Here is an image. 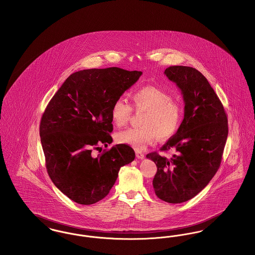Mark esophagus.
<instances>
[{"label":"esophagus","mask_w":255,"mask_h":255,"mask_svg":"<svg viewBox=\"0 0 255 255\" xmlns=\"http://www.w3.org/2000/svg\"><path fill=\"white\" fill-rule=\"evenodd\" d=\"M135 156H136V158H139V159H142V158H144V154L142 153V152H140V151H135Z\"/></svg>","instance_id":"esophagus-1"}]
</instances>
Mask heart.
Listing matches in <instances>:
<instances>
[{
	"label": "heart",
	"mask_w": 255,
	"mask_h": 255,
	"mask_svg": "<svg viewBox=\"0 0 255 255\" xmlns=\"http://www.w3.org/2000/svg\"><path fill=\"white\" fill-rule=\"evenodd\" d=\"M133 108L145 112L139 128H129L117 133L119 143L143 150L158 138L166 139L176 133L182 123V107L167 93L154 86H145L132 95ZM132 107L122 99H117L111 108V119L121 127L129 122Z\"/></svg>",
	"instance_id": "1"
}]
</instances>
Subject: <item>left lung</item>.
<instances>
[{
  "instance_id": "left-lung-1",
  "label": "left lung",
  "mask_w": 255,
  "mask_h": 255,
  "mask_svg": "<svg viewBox=\"0 0 255 255\" xmlns=\"http://www.w3.org/2000/svg\"><path fill=\"white\" fill-rule=\"evenodd\" d=\"M164 74L176 83L184 101V116L177 133L160 148L174 150L170 158L157 152L146 155L157 165L153 187L158 198L180 204L200 193L218 171L229 125L224 106L198 70L172 66Z\"/></svg>"
}]
</instances>
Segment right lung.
<instances>
[{
	"instance_id": "add662e5",
	"label": "right lung",
	"mask_w": 255,
	"mask_h": 255,
	"mask_svg": "<svg viewBox=\"0 0 255 255\" xmlns=\"http://www.w3.org/2000/svg\"><path fill=\"white\" fill-rule=\"evenodd\" d=\"M142 74L112 67L71 74L50 99L40 122V137L49 178L63 194L93 205L109 194L123 165L134 159L133 148L113 146L111 108Z\"/></svg>"
}]
</instances>
